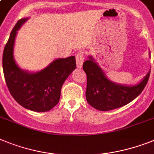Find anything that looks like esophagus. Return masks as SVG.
I'll return each mask as SVG.
<instances>
[{
	"label": "esophagus",
	"instance_id": "34e87169",
	"mask_svg": "<svg viewBox=\"0 0 154 154\" xmlns=\"http://www.w3.org/2000/svg\"><path fill=\"white\" fill-rule=\"evenodd\" d=\"M85 54L83 52H79L77 53V55H76V63H77V68L81 69L83 65V63L85 61Z\"/></svg>",
	"mask_w": 154,
	"mask_h": 154
}]
</instances>
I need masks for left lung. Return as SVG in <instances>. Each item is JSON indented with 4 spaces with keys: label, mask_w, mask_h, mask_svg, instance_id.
<instances>
[{
    "label": "left lung",
    "mask_w": 154,
    "mask_h": 154,
    "mask_svg": "<svg viewBox=\"0 0 154 154\" xmlns=\"http://www.w3.org/2000/svg\"><path fill=\"white\" fill-rule=\"evenodd\" d=\"M83 64V69L87 74V102L95 109L109 111L127 105L139 95L146 85L150 69L143 81L138 85H120L106 77L101 67L98 65L92 56Z\"/></svg>",
    "instance_id": "1"
}]
</instances>
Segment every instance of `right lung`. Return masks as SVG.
<instances>
[{"label":"right lung","mask_w":154,"mask_h":154,"mask_svg":"<svg viewBox=\"0 0 154 154\" xmlns=\"http://www.w3.org/2000/svg\"><path fill=\"white\" fill-rule=\"evenodd\" d=\"M29 18L19 19L11 32L4 49L3 71L11 96L26 109L46 112L57 105L63 83L76 68L75 56L57 59L45 69L31 73L22 69L14 59L17 30Z\"/></svg>","instance_id":"add662e5"}]
</instances>
